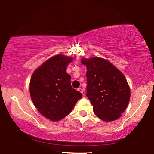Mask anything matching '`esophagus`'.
Masks as SVG:
<instances>
[{
	"label": "esophagus",
	"instance_id": "obj_1",
	"mask_svg": "<svg viewBox=\"0 0 154 154\" xmlns=\"http://www.w3.org/2000/svg\"><path fill=\"white\" fill-rule=\"evenodd\" d=\"M78 91H80L81 93H84V89H83V88H78Z\"/></svg>",
	"mask_w": 154,
	"mask_h": 154
}]
</instances>
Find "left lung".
Listing matches in <instances>:
<instances>
[{
    "label": "left lung",
    "instance_id": "8db88e82",
    "mask_svg": "<svg viewBox=\"0 0 154 154\" xmlns=\"http://www.w3.org/2000/svg\"><path fill=\"white\" fill-rule=\"evenodd\" d=\"M81 63L87 68L86 96L94 112L106 122L118 119L131 97L125 77L111 63L100 57L84 58Z\"/></svg>",
    "mask_w": 154,
    "mask_h": 154
}]
</instances>
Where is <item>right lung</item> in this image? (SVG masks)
Listing matches in <instances>:
<instances>
[{"label":"right lung","mask_w":154,"mask_h":154,"mask_svg":"<svg viewBox=\"0 0 154 154\" xmlns=\"http://www.w3.org/2000/svg\"><path fill=\"white\" fill-rule=\"evenodd\" d=\"M70 57L57 55L34 72L29 91L34 106L43 116L58 121L69 114L82 94L73 88L66 68Z\"/></svg>","instance_id":"right-lung-1"}]
</instances>
